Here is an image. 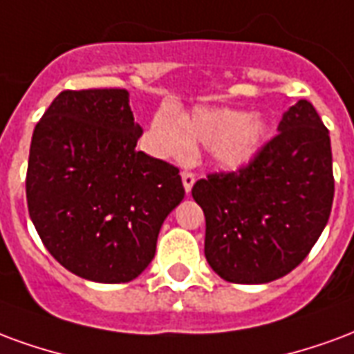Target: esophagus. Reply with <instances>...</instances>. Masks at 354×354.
Returning a JSON list of instances; mask_svg holds the SVG:
<instances>
[{"mask_svg":"<svg viewBox=\"0 0 354 354\" xmlns=\"http://www.w3.org/2000/svg\"><path fill=\"white\" fill-rule=\"evenodd\" d=\"M180 179H183V187H185V190H187V194H190V190H192V187H194V175L188 174V171H183L180 174Z\"/></svg>","mask_w":354,"mask_h":354,"instance_id":"1","label":"esophagus"}]
</instances>
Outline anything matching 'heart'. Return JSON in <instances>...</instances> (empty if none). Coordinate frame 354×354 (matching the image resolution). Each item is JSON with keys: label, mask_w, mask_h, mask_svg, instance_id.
Masks as SVG:
<instances>
[{"label": "heart", "mask_w": 354, "mask_h": 354, "mask_svg": "<svg viewBox=\"0 0 354 354\" xmlns=\"http://www.w3.org/2000/svg\"><path fill=\"white\" fill-rule=\"evenodd\" d=\"M268 133L270 126L262 115L226 107H196L180 117L160 109L151 122L152 147L160 156L185 160L192 149L207 147L213 166L223 171L251 166Z\"/></svg>", "instance_id": "1"}]
</instances>
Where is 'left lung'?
I'll use <instances>...</instances> for the list:
<instances>
[{
  "label": "left lung",
  "mask_w": 354,
  "mask_h": 354,
  "mask_svg": "<svg viewBox=\"0 0 354 354\" xmlns=\"http://www.w3.org/2000/svg\"><path fill=\"white\" fill-rule=\"evenodd\" d=\"M251 166L211 174L192 188L205 215V259L237 285L290 273L328 223L334 174L328 130L309 102L286 111Z\"/></svg>",
  "instance_id": "obj_1"
}]
</instances>
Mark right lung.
Returning a JSON list of instances; mask_svg holds the SVG:
<instances>
[{
    "label": "right lung",
    "instance_id": "right-lung-1",
    "mask_svg": "<svg viewBox=\"0 0 354 354\" xmlns=\"http://www.w3.org/2000/svg\"><path fill=\"white\" fill-rule=\"evenodd\" d=\"M141 133L124 88L64 90L33 130L30 218L46 251L82 279L141 275L185 198L177 167L136 151Z\"/></svg>",
    "mask_w": 354,
    "mask_h": 354
}]
</instances>
